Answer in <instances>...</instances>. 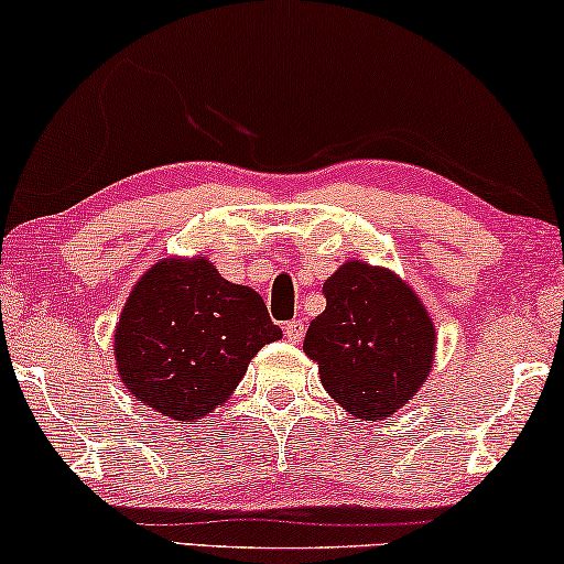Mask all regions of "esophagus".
<instances>
[{
    "label": "esophagus",
    "instance_id": "34e87169",
    "mask_svg": "<svg viewBox=\"0 0 564 564\" xmlns=\"http://www.w3.org/2000/svg\"><path fill=\"white\" fill-rule=\"evenodd\" d=\"M303 334H305L303 321H288V323H284V336H288L292 344L303 341Z\"/></svg>",
    "mask_w": 564,
    "mask_h": 564
}]
</instances>
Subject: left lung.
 Wrapping results in <instances>:
<instances>
[{"label": "left lung", "mask_w": 564, "mask_h": 564, "mask_svg": "<svg viewBox=\"0 0 564 564\" xmlns=\"http://www.w3.org/2000/svg\"><path fill=\"white\" fill-rule=\"evenodd\" d=\"M326 311L303 351L346 413L384 421L423 388L434 367L436 326L403 276L349 259L323 282Z\"/></svg>", "instance_id": "8db88e82"}]
</instances>
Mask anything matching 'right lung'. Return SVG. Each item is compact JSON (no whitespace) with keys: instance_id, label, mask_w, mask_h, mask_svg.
<instances>
[{"instance_id":"obj_1","label":"right lung","mask_w":564,"mask_h":564,"mask_svg":"<svg viewBox=\"0 0 564 564\" xmlns=\"http://www.w3.org/2000/svg\"><path fill=\"white\" fill-rule=\"evenodd\" d=\"M264 300L223 280L213 261L159 259L115 326V365L130 395L176 423L226 403L264 344L280 341Z\"/></svg>"}]
</instances>
